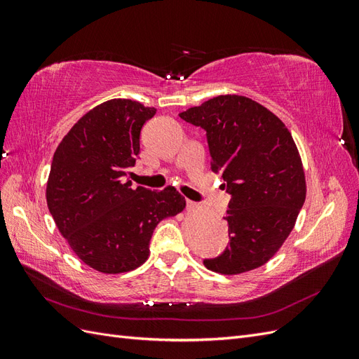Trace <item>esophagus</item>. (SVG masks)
Here are the masks:
<instances>
[{"instance_id":"esophagus-1","label":"esophagus","mask_w":359,"mask_h":359,"mask_svg":"<svg viewBox=\"0 0 359 359\" xmlns=\"http://www.w3.org/2000/svg\"><path fill=\"white\" fill-rule=\"evenodd\" d=\"M198 208H199V205H198L196 202L187 201V210H189V211H194V210H198Z\"/></svg>"}]
</instances>
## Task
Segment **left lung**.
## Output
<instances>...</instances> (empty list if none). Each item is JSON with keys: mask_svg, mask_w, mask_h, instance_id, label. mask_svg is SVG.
Instances as JSON below:
<instances>
[{"mask_svg": "<svg viewBox=\"0 0 359 359\" xmlns=\"http://www.w3.org/2000/svg\"><path fill=\"white\" fill-rule=\"evenodd\" d=\"M206 132L211 169L231 194L229 245L203 265L241 274L266 264L295 226L306 177L293 137L278 116L244 95H219L181 112Z\"/></svg>", "mask_w": 359, "mask_h": 359, "instance_id": "obj_1", "label": "left lung"}]
</instances>
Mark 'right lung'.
<instances>
[{
	"instance_id": "right-lung-1",
	"label": "right lung",
	"mask_w": 359,
	"mask_h": 359,
	"mask_svg": "<svg viewBox=\"0 0 359 359\" xmlns=\"http://www.w3.org/2000/svg\"><path fill=\"white\" fill-rule=\"evenodd\" d=\"M154 107L114 99L86 112L58 145L46 187L48 208L83 264L127 273L149 255L156 226L186 208L175 189H132L142 126Z\"/></svg>"
}]
</instances>
